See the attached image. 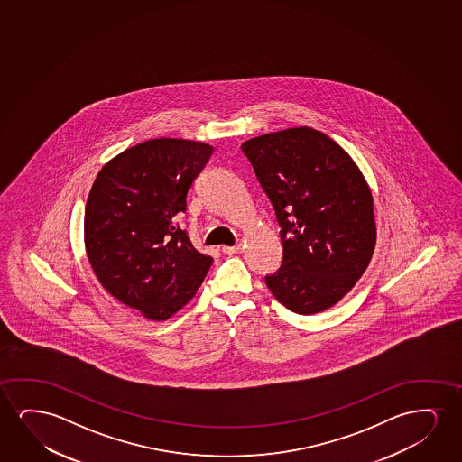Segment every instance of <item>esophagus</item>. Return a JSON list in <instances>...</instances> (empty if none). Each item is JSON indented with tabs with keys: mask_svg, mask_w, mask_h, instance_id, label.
<instances>
[{
	"mask_svg": "<svg viewBox=\"0 0 462 462\" xmlns=\"http://www.w3.org/2000/svg\"><path fill=\"white\" fill-rule=\"evenodd\" d=\"M241 245H238V246H224L222 247V253L227 254V255H234V254L241 253Z\"/></svg>",
	"mask_w": 462,
	"mask_h": 462,
	"instance_id": "esophagus-1",
	"label": "esophagus"
}]
</instances>
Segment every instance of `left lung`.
I'll return each mask as SVG.
<instances>
[{
  "instance_id": "obj_1",
  "label": "left lung",
  "mask_w": 462,
  "mask_h": 462,
  "mask_svg": "<svg viewBox=\"0 0 462 462\" xmlns=\"http://www.w3.org/2000/svg\"><path fill=\"white\" fill-rule=\"evenodd\" d=\"M281 226L282 265L266 276L279 303L301 316L329 310L373 259L377 228L366 178L342 146L312 127L246 140Z\"/></svg>"
}]
</instances>
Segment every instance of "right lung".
<instances>
[{
  "instance_id": "right-lung-1",
  "label": "right lung",
  "mask_w": 462,
  "mask_h": 462,
  "mask_svg": "<svg viewBox=\"0 0 462 462\" xmlns=\"http://www.w3.org/2000/svg\"><path fill=\"white\" fill-rule=\"evenodd\" d=\"M213 146L152 139L102 167L85 207V251L102 287L148 320L189 303L213 263L177 224Z\"/></svg>"
}]
</instances>
